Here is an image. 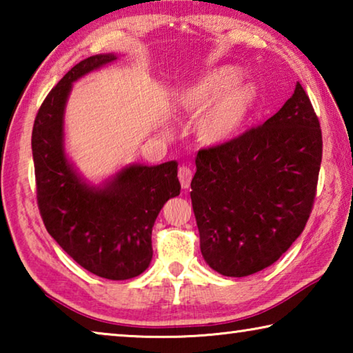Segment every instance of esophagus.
Returning <instances> with one entry per match:
<instances>
[{
    "label": "esophagus",
    "mask_w": 353,
    "mask_h": 353,
    "mask_svg": "<svg viewBox=\"0 0 353 353\" xmlns=\"http://www.w3.org/2000/svg\"><path fill=\"white\" fill-rule=\"evenodd\" d=\"M191 179H193V171H191L188 166H181V168H179V181H181L183 190L190 188Z\"/></svg>",
    "instance_id": "obj_1"
}]
</instances>
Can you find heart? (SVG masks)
<instances>
[{
    "instance_id": "obj_1",
    "label": "heart",
    "mask_w": 353,
    "mask_h": 353,
    "mask_svg": "<svg viewBox=\"0 0 353 353\" xmlns=\"http://www.w3.org/2000/svg\"><path fill=\"white\" fill-rule=\"evenodd\" d=\"M241 77L243 71L235 65H221L177 92L179 110L188 118L199 115L193 132L202 145H227L246 128L260 93L254 82L240 81Z\"/></svg>"
}]
</instances>
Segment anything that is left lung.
<instances>
[{
  "instance_id": "left-lung-1",
  "label": "left lung",
  "mask_w": 353,
  "mask_h": 353,
  "mask_svg": "<svg viewBox=\"0 0 353 353\" xmlns=\"http://www.w3.org/2000/svg\"><path fill=\"white\" fill-rule=\"evenodd\" d=\"M321 159L319 119L299 82L263 126L201 149L190 196L207 265L246 277L276 263L307 224Z\"/></svg>"
}]
</instances>
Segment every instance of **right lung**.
Masks as SVG:
<instances>
[{
	"label": "right lung",
	"instance_id": "add662e5",
	"mask_svg": "<svg viewBox=\"0 0 353 353\" xmlns=\"http://www.w3.org/2000/svg\"><path fill=\"white\" fill-rule=\"evenodd\" d=\"M118 59H83L48 93L35 117L32 159L41 219L71 259L94 276L128 280L152 260V227L165 202L181 194L177 162L124 165L101 183L83 177L65 146V109L81 77Z\"/></svg>",
	"mask_w": 353,
	"mask_h": 353
}]
</instances>
